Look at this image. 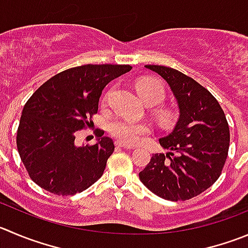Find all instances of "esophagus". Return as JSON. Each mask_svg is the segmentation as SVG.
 <instances>
[{"label": "esophagus", "instance_id": "1", "mask_svg": "<svg viewBox=\"0 0 248 248\" xmlns=\"http://www.w3.org/2000/svg\"><path fill=\"white\" fill-rule=\"evenodd\" d=\"M115 146H117V147L128 148V150H134V148H135V146L126 145V143H124V142H120V141H115Z\"/></svg>", "mask_w": 248, "mask_h": 248}]
</instances>
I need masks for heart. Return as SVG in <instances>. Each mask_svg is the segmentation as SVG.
I'll return each mask as SVG.
<instances>
[{
    "label": "heart",
    "mask_w": 248,
    "mask_h": 248,
    "mask_svg": "<svg viewBox=\"0 0 248 248\" xmlns=\"http://www.w3.org/2000/svg\"><path fill=\"white\" fill-rule=\"evenodd\" d=\"M135 87L139 96L146 105H158L166 97V90H164L163 84L157 80L141 79L136 82ZM158 117L162 122L169 123L171 120V113L168 110H161L158 113ZM107 128L110 135L126 143L138 142L150 131V128L145 123L131 122L128 119H123V118L110 120Z\"/></svg>",
    "instance_id": "heart-1"
}]
</instances>
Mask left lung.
Instances as JSON below:
<instances>
[{
	"label": "left lung",
	"mask_w": 248,
	"mask_h": 248,
	"mask_svg": "<svg viewBox=\"0 0 248 248\" xmlns=\"http://www.w3.org/2000/svg\"><path fill=\"white\" fill-rule=\"evenodd\" d=\"M169 84L179 106L173 133L159 143L168 153H155L139 176L155 195L186 201L211 187L228 157L230 130L224 110L196 80L164 65H146Z\"/></svg>",
	"instance_id": "1"
}]
</instances>
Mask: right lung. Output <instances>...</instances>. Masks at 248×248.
Instances as JSON below:
<instances>
[{"label": "right lung", "instance_id": "obj_1", "mask_svg": "<svg viewBox=\"0 0 248 248\" xmlns=\"http://www.w3.org/2000/svg\"><path fill=\"white\" fill-rule=\"evenodd\" d=\"M128 64H85L58 73L23 108L16 147L30 179L58 196L86 190L102 176L114 151L112 139L78 147L75 135L90 128L106 85L131 70Z\"/></svg>", "mask_w": 248, "mask_h": 248}]
</instances>
